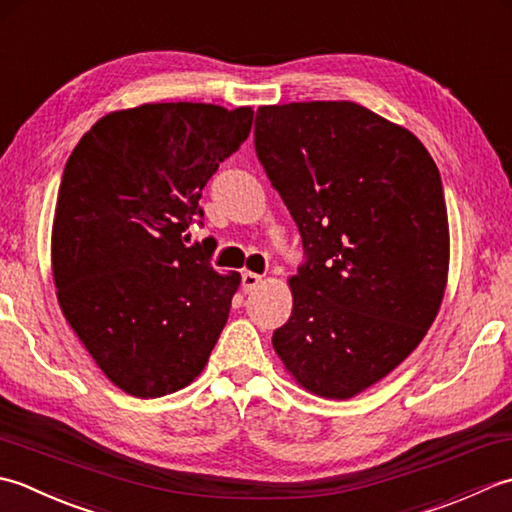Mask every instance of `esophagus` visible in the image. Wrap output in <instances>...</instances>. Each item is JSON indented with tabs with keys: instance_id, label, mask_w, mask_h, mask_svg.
Instances as JSON below:
<instances>
[{
	"instance_id": "34e87169",
	"label": "esophagus",
	"mask_w": 512,
	"mask_h": 512,
	"mask_svg": "<svg viewBox=\"0 0 512 512\" xmlns=\"http://www.w3.org/2000/svg\"><path fill=\"white\" fill-rule=\"evenodd\" d=\"M260 283H263V276L254 274V271H243V276H241V287H243L245 294H249V291H254Z\"/></svg>"
}]
</instances>
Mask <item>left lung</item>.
<instances>
[{
	"label": "left lung",
	"instance_id": "1",
	"mask_svg": "<svg viewBox=\"0 0 512 512\" xmlns=\"http://www.w3.org/2000/svg\"><path fill=\"white\" fill-rule=\"evenodd\" d=\"M254 148L305 249L271 342L302 387L353 398L409 356L442 305L440 172L409 130L351 101L258 108Z\"/></svg>",
	"mask_w": 512,
	"mask_h": 512
}]
</instances>
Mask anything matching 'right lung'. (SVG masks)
<instances>
[{
	"mask_svg": "<svg viewBox=\"0 0 512 512\" xmlns=\"http://www.w3.org/2000/svg\"><path fill=\"white\" fill-rule=\"evenodd\" d=\"M254 110L145 103L106 114L61 176L52 223L59 307L99 369L134 398H161L203 371L241 276L212 267L203 187L252 130Z\"/></svg>",
	"mask_w": 512,
	"mask_h": 512,
	"instance_id": "right-lung-1",
	"label": "right lung"
}]
</instances>
